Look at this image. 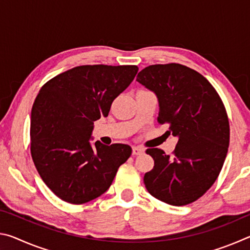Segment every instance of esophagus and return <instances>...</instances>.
<instances>
[{"label":"esophagus","mask_w":250,"mask_h":250,"mask_svg":"<svg viewBox=\"0 0 250 250\" xmlns=\"http://www.w3.org/2000/svg\"><path fill=\"white\" fill-rule=\"evenodd\" d=\"M145 153V150L142 149V147H139V146H132V154L133 155H141Z\"/></svg>","instance_id":"esophagus-1"}]
</instances>
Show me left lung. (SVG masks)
<instances>
[{
  "instance_id": "1",
  "label": "left lung",
  "mask_w": 250,
  "mask_h": 250,
  "mask_svg": "<svg viewBox=\"0 0 250 250\" xmlns=\"http://www.w3.org/2000/svg\"><path fill=\"white\" fill-rule=\"evenodd\" d=\"M137 82L158 97V122L179 138L172 156L158 147L146 150L154 160L143 179L147 192L174 206L195 202L216 181L226 158L225 105L204 76L181 64L147 66Z\"/></svg>"
}]
</instances>
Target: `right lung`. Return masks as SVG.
I'll return each mask as SVG.
<instances>
[{
    "instance_id": "add662e5",
    "label": "right lung",
    "mask_w": 250,
    "mask_h": 250,
    "mask_svg": "<svg viewBox=\"0 0 250 250\" xmlns=\"http://www.w3.org/2000/svg\"><path fill=\"white\" fill-rule=\"evenodd\" d=\"M138 66L83 65L48 80L31 113V154L44 183L61 200L83 204L104 194L128 145H90L94 122L107 117L112 101L126 89Z\"/></svg>"
}]
</instances>
